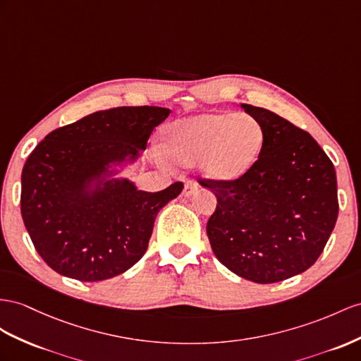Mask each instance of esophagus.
I'll return each instance as SVG.
<instances>
[{
    "instance_id": "34e87169",
    "label": "esophagus",
    "mask_w": 361,
    "mask_h": 361,
    "mask_svg": "<svg viewBox=\"0 0 361 361\" xmlns=\"http://www.w3.org/2000/svg\"><path fill=\"white\" fill-rule=\"evenodd\" d=\"M197 188H198V183L193 180V178H189V180H186L184 181V189H183V195L184 197H190L193 192L197 190Z\"/></svg>"
}]
</instances>
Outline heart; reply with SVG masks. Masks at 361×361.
<instances>
[{"label": "heart", "instance_id": "heart-1", "mask_svg": "<svg viewBox=\"0 0 361 361\" xmlns=\"http://www.w3.org/2000/svg\"><path fill=\"white\" fill-rule=\"evenodd\" d=\"M264 138L261 123L252 116L202 113L171 125L168 154L181 164L201 159V169L209 178L232 181L259 159Z\"/></svg>", "mask_w": 361, "mask_h": 361}]
</instances>
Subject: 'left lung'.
Segmentation results:
<instances>
[{"label":"left lung","instance_id":"8db88e82","mask_svg":"<svg viewBox=\"0 0 361 361\" xmlns=\"http://www.w3.org/2000/svg\"><path fill=\"white\" fill-rule=\"evenodd\" d=\"M243 108L261 123L264 147L243 177H198L218 200L207 236L230 271L256 283L281 282L308 270L334 230L336 169L302 128L269 109Z\"/></svg>","mask_w":361,"mask_h":361}]
</instances>
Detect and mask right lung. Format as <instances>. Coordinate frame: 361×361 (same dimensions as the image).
<instances>
[{
  "mask_svg": "<svg viewBox=\"0 0 361 361\" xmlns=\"http://www.w3.org/2000/svg\"><path fill=\"white\" fill-rule=\"evenodd\" d=\"M169 116L160 106L97 111L54 129L35 147L21 175V215L36 252L51 270L82 282L122 274L142 259L160 209L180 195L177 181L160 192L128 180L88 181L145 149L152 129Z\"/></svg>",
  "mask_w": 361,
  "mask_h": 361,
  "instance_id": "add662e5",
  "label": "right lung"
}]
</instances>
